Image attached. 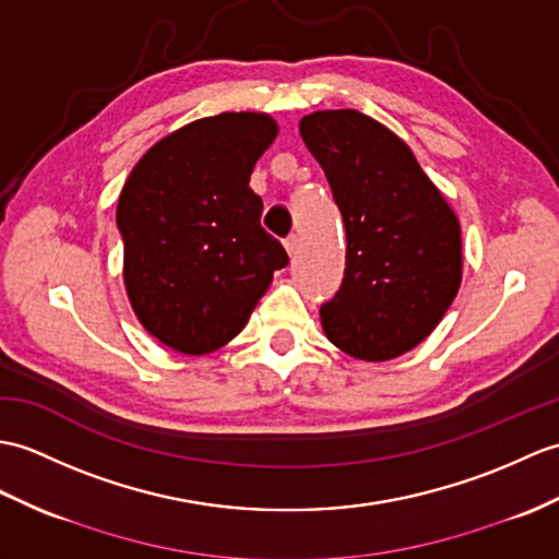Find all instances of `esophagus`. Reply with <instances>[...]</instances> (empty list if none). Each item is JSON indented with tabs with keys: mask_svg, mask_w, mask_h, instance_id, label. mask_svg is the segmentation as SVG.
<instances>
[{
	"mask_svg": "<svg viewBox=\"0 0 559 559\" xmlns=\"http://www.w3.org/2000/svg\"><path fill=\"white\" fill-rule=\"evenodd\" d=\"M283 245H285V250H288V254L295 257L297 250H300V238H297V236H288V238L283 240Z\"/></svg>",
	"mask_w": 559,
	"mask_h": 559,
	"instance_id": "esophagus-1",
	"label": "esophagus"
}]
</instances>
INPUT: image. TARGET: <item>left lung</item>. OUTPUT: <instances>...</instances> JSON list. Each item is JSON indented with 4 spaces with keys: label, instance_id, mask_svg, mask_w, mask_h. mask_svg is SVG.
I'll list each match as a JSON object with an SVG mask.
<instances>
[{
    "label": "left lung",
    "instance_id": "obj_1",
    "mask_svg": "<svg viewBox=\"0 0 559 559\" xmlns=\"http://www.w3.org/2000/svg\"><path fill=\"white\" fill-rule=\"evenodd\" d=\"M300 135L329 178L347 236L343 283L321 305L323 331L357 359L405 355L460 290V221L412 150L371 116L317 111L300 121Z\"/></svg>",
    "mask_w": 559,
    "mask_h": 559
}]
</instances>
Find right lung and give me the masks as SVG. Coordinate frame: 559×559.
<instances>
[{
  "label": "right lung",
  "instance_id": "right-lung-1",
  "mask_svg": "<svg viewBox=\"0 0 559 559\" xmlns=\"http://www.w3.org/2000/svg\"><path fill=\"white\" fill-rule=\"evenodd\" d=\"M276 133L266 114L210 116L159 140L126 180L116 206L126 290L142 326L176 353L236 338L290 262L250 188Z\"/></svg>",
  "mask_w": 559,
  "mask_h": 559
}]
</instances>
